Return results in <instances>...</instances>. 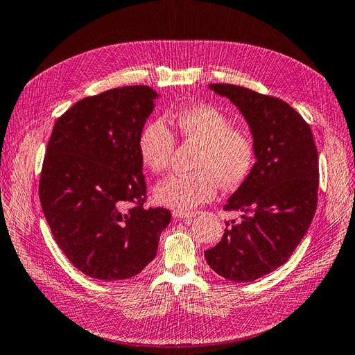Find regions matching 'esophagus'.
<instances>
[{
  "label": "esophagus",
  "mask_w": 355,
  "mask_h": 355,
  "mask_svg": "<svg viewBox=\"0 0 355 355\" xmlns=\"http://www.w3.org/2000/svg\"><path fill=\"white\" fill-rule=\"evenodd\" d=\"M200 215V211H183V210H174L172 211V216L174 219H192L195 216Z\"/></svg>",
  "instance_id": "esophagus-1"
}]
</instances>
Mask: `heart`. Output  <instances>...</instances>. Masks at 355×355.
<instances>
[{"mask_svg": "<svg viewBox=\"0 0 355 355\" xmlns=\"http://www.w3.org/2000/svg\"><path fill=\"white\" fill-rule=\"evenodd\" d=\"M177 136L198 145L192 174L171 175L155 187L157 202L175 210H191L211 201L219 184L241 186L250 177L257 159L254 137L243 128H233L225 113L209 104L181 107L169 118ZM139 155L154 174L169 166L175 148L174 133L163 119L148 122L139 136Z\"/></svg>", "mask_w": 355, "mask_h": 355, "instance_id": "1", "label": "heart"}]
</instances>
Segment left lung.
<instances>
[{
  "mask_svg": "<svg viewBox=\"0 0 355 355\" xmlns=\"http://www.w3.org/2000/svg\"><path fill=\"white\" fill-rule=\"evenodd\" d=\"M209 87L241 110L257 159L224 205L242 219L225 222L220 242L204 255L220 277L250 283L284 265L307 233L318 205V150L309 123L279 98L234 85Z\"/></svg>",
  "mask_w": 355,
  "mask_h": 355,
  "instance_id": "8db88e82",
  "label": "left lung"
}]
</instances>
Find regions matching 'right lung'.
Wrapping results in <instances>:
<instances>
[{"label": "right lung", "mask_w": 355, "mask_h": 355, "mask_svg": "<svg viewBox=\"0 0 355 355\" xmlns=\"http://www.w3.org/2000/svg\"><path fill=\"white\" fill-rule=\"evenodd\" d=\"M150 86L83 98L55 121L39 181L54 241L83 274L114 282L137 275L157 254L168 209H145L139 136L154 109Z\"/></svg>", "instance_id": "add662e5"}]
</instances>
